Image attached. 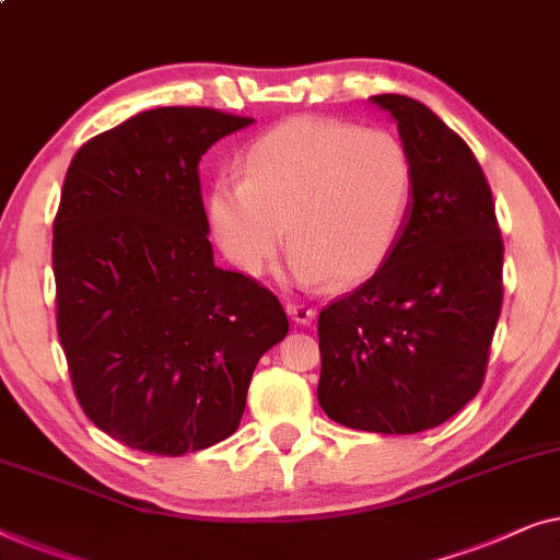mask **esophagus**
Returning <instances> with one entry per match:
<instances>
[{
  "label": "esophagus",
  "instance_id": "1",
  "mask_svg": "<svg viewBox=\"0 0 560 560\" xmlns=\"http://www.w3.org/2000/svg\"><path fill=\"white\" fill-rule=\"evenodd\" d=\"M287 312H289V317L296 322V325H312L314 317H317V310L310 304H302V302L287 304Z\"/></svg>",
  "mask_w": 560,
  "mask_h": 560
}]
</instances>
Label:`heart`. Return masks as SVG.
I'll return each instance as SVG.
<instances>
[{
    "mask_svg": "<svg viewBox=\"0 0 560 560\" xmlns=\"http://www.w3.org/2000/svg\"><path fill=\"white\" fill-rule=\"evenodd\" d=\"M241 172L210 185L205 215L225 261L250 279L277 264L287 235L304 283L368 277L390 254L411 198V160L396 133L335 119L273 126L250 141Z\"/></svg>",
    "mask_w": 560,
    "mask_h": 560,
    "instance_id": "heart-1",
    "label": "heart"
}]
</instances>
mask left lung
I'll return each mask as SVG.
<instances>
[{
	"label": "left lung",
	"instance_id": "1",
	"mask_svg": "<svg viewBox=\"0 0 560 560\" xmlns=\"http://www.w3.org/2000/svg\"><path fill=\"white\" fill-rule=\"evenodd\" d=\"M370 104L398 126L411 205L373 279L319 312L317 398L348 429L419 434L482 388L505 248L471 149L421 101L381 93Z\"/></svg>",
	"mask_w": 560,
	"mask_h": 560
}]
</instances>
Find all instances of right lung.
Instances as JSON below:
<instances>
[{
    "instance_id": "add662e5",
    "label": "right lung",
    "mask_w": 560,
    "mask_h": 560,
    "mask_svg": "<svg viewBox=\"0 0 560 560\" xmlns=\"http://www.w3.org/2000/svg\"><path fill=\"white\" fill-rule=\"evenodd\" d=\"M254 119L162 106L78 149L52 225L58 335L83 411L137 452H200L238 429L289 332L269 289L212 261L198 164Z\"/></svg>"
}]
</instances>
